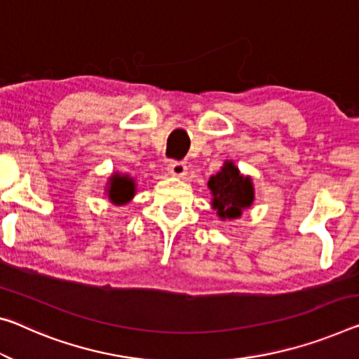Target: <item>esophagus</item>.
<instances>
[{"mask_svg":"<svg viewBox=\"0 0 359 359\" xmlns=\"http://www.w3.org/2000/svg\"><path fill=\"white\" fill-rule=\"evenodd\" d=\"M168 172L170 175H174V177H184V175L187 174L185 163H182V161H170L169 166H168Z\"/></svg>","mask_w":359,"mask_h":359,"instance_id":"34e87169","label":"esophagus"}]
</instances>
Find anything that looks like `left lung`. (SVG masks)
I'll return each instance as SVG.
<instances>
[{
  "label": "left lung",
  "mask_w": 359,
  "mask_h": 359,
  "mask_svg": "<svg viewBox=\"0 0 359 359\" xmlns=\"http://www.w3.org/2000/svg\"><path fill=\"white\" fill-rule=\"evenodd\" d=\"M210 190V204L220 220H235L243 215V210L252 206L255 191L251 175L241 174V170L231 159H225L217 174L208 180Z\"/></svg>",
  "instance_id": "obj_1"
}]
</instances>
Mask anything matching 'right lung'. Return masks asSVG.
Returning <instances> with one entry per match:
<instances>
[{
  "label": "right lung",
  "mask_w": 359,
  "mask_h": 359,
  "mask_svg": "<svg viewBox=\"0 0 359 359\" xmlns=\"http://www.w3.org/2000/svg\"><path fill=\"white\" fill-rule=\"evenodd\" d=\"M135 180L129 174L115 172L107 182V196L116 206L128 204L135 196Z\"/></svg>",
  "instance_id": "add662e5"
}]
</instances>
